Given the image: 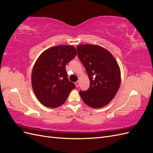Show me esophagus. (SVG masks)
<instances>
[{"mask_svg":"<svg viewBox=\"0 0 153 153\" xmlns=\"http://www.w3.org/2000/svg\"><path fill=\"white\" fill-rule=\"evenodd\" d=\"M79 84H80V81H77V82H75V85H76V87H78L79 86Z\"/></svg>","mask_w":153,"mask_h":153,"instance_id":"esophagus-1","label":"esophagus"}]
</instances>
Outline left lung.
<instances>
[{
    "mask_svg": "<svg viewBox=\"0 0 153 153\" xmlns=\"http://www.w3.org/2000/svg\"><path fill=\"white\" fill-rule=\"evenodd\" d=\"M78 56L90 80V87L79 94L84 102L94 108L108 105L121 84V69L108 50L99 45L84 44L76 47Z\"/></svg>",
    "mask_w": 153,
    "mask_h": 153,
    "instance_id": "left-lung-1",
    "label": "left lung"
}]
</instances>
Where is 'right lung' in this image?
I'll return each mask as SVG.
<instances>
[{
	"mask_svg": "<svg viewBox=\"0 0 153 153\" xmlns=\"http://www.w3.org/2000/svg\"><path fill=\"white\" fill-rule=\"evenodd\" d=\"M72 45L50 47L41 53L31 75L32 89L41 104L56 108L64 103L75 85L69 82L66 64L76 55Z\"/></svg>",
	"mask_w": 153,
	"mask_h": 153,
	"instance_id": "right-lung-1",
	"label": "right lung"
}]
</instances>
